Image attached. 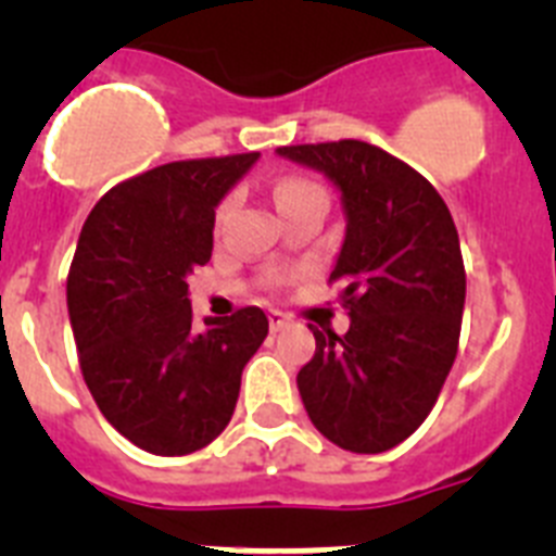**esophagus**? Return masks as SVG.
Here are the masks:
<instances>
[{"mask_svg": "<svg viewBox=\"0 0 556 556\" xmlns=\"http://www.w3.org/2000/svg\"><path fill=\"white\" fill-rule=\"evenodd\" d=\"M287 314H281V312H269V328H273V331H281V328H287Z\"/></svg>", "mask_w": 556, "mask_h": 556, "instance_id": "34e87169", "label": "esophagus"}]
</instances>
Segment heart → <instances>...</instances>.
Instances as JSON below:
<instances>
[{
    "label": "heart",
    "mask_w": 556,
    "mask_h": 556,
    "mask_svg": "<svg viewBox=\"0 0 556 556\" xmlns=\"http://www.w3.org/2000/svg\"><path fill=\"white\" fill-rule=\"evenodd\" d=\"M306 194H320V189H317V186H314V184H308V180H301V178L283 180V184L278 186V191H275V198H278V205L289 203V200H294V198H306ZM228 205L230 203H225L223 208H219V219H223L225 214H228Z\"/></svg>",
    "instance_id": "heart-1"
}]
</instances>
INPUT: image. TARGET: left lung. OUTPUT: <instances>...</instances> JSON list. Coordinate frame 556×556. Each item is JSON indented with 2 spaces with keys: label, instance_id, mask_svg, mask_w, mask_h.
I'll use <instances>...</instances> for the list:
<instances>
[{
  "label": "left lung",
  "instance_id": "8db88e82",
  "mask_svg": "<svg viewBox=\"0 0 556 556\" xmlns=\"http://www.w3.org/2000/svg\"><path fill=\"white\" fill-rule=\"evenodd\" d=\"M339 191L345 236L331 269L351 328H312L298 372L314 429L353 454L395 448L424 424L456 358L465 264L448 205L404 161L367 141L278 147Z\"/></svg>",
  "mask_w": 556,
  "mask_h": 556
}]
</instances>
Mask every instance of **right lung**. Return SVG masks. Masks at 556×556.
<instances>
[{"mask_svg":"<svg viewBox=\"0 0 556 556\" xmlns=\"http://www.w3.org/2000/svg\"><path fill=\"white\" fill-rule=\"evenodd\" d=\"M255 161L155 166L113 186L80 230L66 303L83 378L108 424L150 454L184 456L223 434L269 331L255 306L198 326L186 283L208 264L217 205Z\"/></svg>","mask_w":556,"mask_h":556,"instance_id":"right-lung-1","label":"right lung"}]
</instances>
